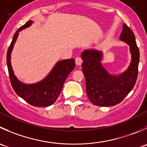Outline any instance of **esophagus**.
<instances>
[{
  "label": "esophagus",
  "mask_w": 147,
  "mask_h": 147,
  "mask_svg": "<svg viewBox=\"0 0 147 147\" xmlns=\"http://www.w3.org/2000/svg\"><path fill=\"white\" fill-rule=\"evenodd\" d=\"M75 63L77 65H81V64L82 63V59L80 57H77L76 59H75Z\"/></svg>",
  "instance_id": "esophagus-1"
}]
</instances>
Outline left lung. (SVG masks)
Segmentation results:
<instances>
[{"label":"left lung","mask_w":147,"mask_h":147,"mask_svg":"<svg viewBox=\"0 0 147 147\" xmlns=\"http://www.w3.org/2000/svg\"><path fill=\"white\" fill-rule=\"evenodd\" d=\"M120 39L130 47L131 61L128 69L119 75H111L105 70L100 63L102 54L100 51L87 49L81 54L87 95L95 105L113 106L119 103L131 92L136 82L139 50L134 34L125 24H123Z\"/></svg>","instance_id":"obj_1"}]
</instances>
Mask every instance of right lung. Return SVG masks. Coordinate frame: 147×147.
Wrapping results in <instances>:
<instances>
[{
	"label": "right lung",
	"instance_id": "obj_1",
	"mask_svg": "<svg viewBox=\"0 0 147 147\" xmlns=\"http://www.w3.org/2000/svg\"><path fill=\"white\" fill-rule=\"evenodd\" d=\"M32 21H28L20 27L14 34L13 40L7 52V66L13 89L16 93L34 106L47 107L52 105L57 99L62 91L63 85L69 74L73 70L75 66V59H68L59 61L55 65L50 73L44 80L34 84H25L21 82L14 75L11 63V53L21 30L30 26Z\"/></svg>",
	"mask_w": 147,
	"mask_h": 147
}]
</instances>
